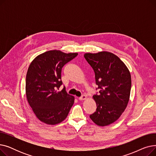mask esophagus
Segmentation results:
<instances>
[{"instance_id": "obj_1", "label": "esophagus", "mask_w": 156, "mask_h": 156, "mask_svg": "<svg viewBox=\"0 0 156 156\" xmlns=\"http://www.w3.org/2000/svg\"><path fill=\"white\" fill-rule=\"evenodd\" d=\"M86 99H87V96L85 95H82L81 97H78V99L80 101H83V100H85Z\"/></svg>"}]
</instances>
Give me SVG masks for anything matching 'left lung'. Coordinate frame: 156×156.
Here are the masks:
<instances>
[{"label": "left lung", "instance_id": "left-lung-1", "mask_svg": "<svg viewBox=\"0 0 156 156\" xmlns=\"http://www.w3.org/2000/svg\"><path fill=\"white\" fill-rule=\"evenodd\" d=\"M85 58L95 73L99 95H94L96 111L90 115L98 126L109 125L119 119L127 107L132 79L125 64L113 53H85Z\"/></svg>", "mask_w": 156, "mask_h": 156}]
</instances>
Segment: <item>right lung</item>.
<instances>
[{
	"label": "right lung",
	"mask_w": 156,
	"mask_h": 156,
	"mask_svg": "<svg viewBox=\"0 0 156 156\" xmlns=\"http://www.w3.org/2000/svg\"><path fill=\"white\" fill-rule=\"evenodd\" d=\"M78 53L48 51L37 56L28 69L26 77L27 101L37 118L47 125L59 124L67 118L75 102L62 85L61 70Z\"/></svg>",
	"instance_id": "obj_1"
}]
</instances>
